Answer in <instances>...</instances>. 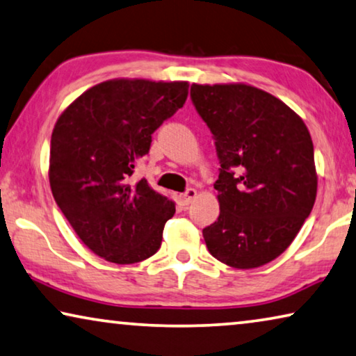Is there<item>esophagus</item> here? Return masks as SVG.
<instances>
[{
	"label": "esophagus",
	"instance_id": "esophagus-1",
	"mask_svg": "<svg viewBox=\"0 0 356 356\" xmlns=\"http://www.w3.org/2000/svg\"><path fill=\"white\" fill-rule=\"evenodd\" d=\"M195 198H196V190H195V188H188L187 192H184V193L179 195V201H180V203H182V204H185V206L192 203V201H193Z\"/></svg>",
	"mask_w": 356,
	"mask_h": 356
}]
</instances>
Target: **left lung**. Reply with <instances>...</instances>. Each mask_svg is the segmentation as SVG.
Wrapping results in <instances>:
<instances>
[{"label":"left lung","instance_id":"8db88e82","mask_svg":"<svg viewBox=\"0 0 356 356\" xmlns=\"http://www.w3.org/2000/svg\"><path fill=\"white\" fill-rule=\"evenodd\" d=\"M190 97L220 163L214 184L220 214L203 230L208 251L233 268L272 262L315 204L310 132L284 102L249 84H192Z\"/></svg>","mask_w":356,"mask_h":356}]
</instances>
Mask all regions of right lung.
<instances>
[{
	"label": "right lung",
	"instance_id": "1",
	"mask_svg": "<svg viewBox=\"0 0 356 356\" xmlns=\"http://www.w3.org/2000/svg\"><path fill=\"white\" fill-rule=\"evenodd\" d=\"M187 81L108 79L63 110L51 137L52 195L76 235L113 264H136L161 246L174 201L145 179L132 182L152 134L184 107Z\"/></svg>",
	"mask_w": 356,
	"mask_h": 356
}]
</instances>
